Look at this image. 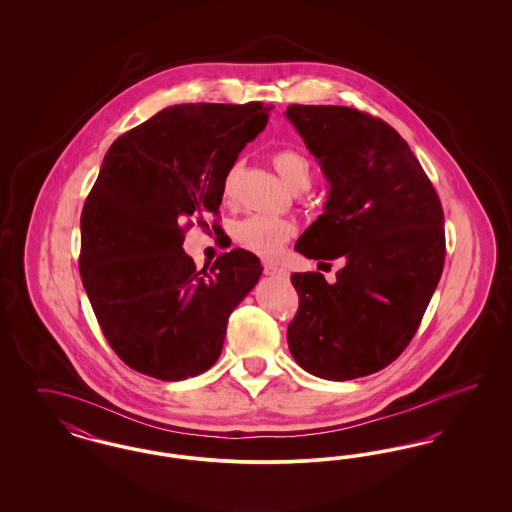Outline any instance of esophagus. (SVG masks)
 I'll return each mask as SVG.
<instances>
[{
    "label": "esophagus",
    "instance_id": "34e87169",
    "mask_svg": "<svg viewBox=\"0 0 512 512\" xmlns=\"http://www.w3.org/2000/svg\"><path fill=\"white\" fill-rule=\"evenodd\" d=\"M265 274H267V276H274V278H282V280H286V278L290 276V272H288L286 268L278 267V265H270V263L265 265Z\"/></svg>",
    "mask_w": 512,
    "mask_h": 512
}]
</instances>
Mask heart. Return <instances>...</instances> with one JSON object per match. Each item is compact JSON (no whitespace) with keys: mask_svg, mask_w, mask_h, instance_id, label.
Segmentation results:
<instances>
[{"mask_svg":"<svg viewBox=\"0 0 512 512\" xmlns=\"http://www.w3.org/2000/svg\"><path fill=\"white\" fill-rule=\"evenodd\" d=\"M272 163L293 192H303L309 188L311 165L301 151L293 147H282L274 151ZM236 172H238V165L228 172L224 180V188H222L224 195L230 194ZM293 232H295V226L290 220L280 219L274 215H249L236 224L234 238L251 253L272 259L282 251L284 245L290 242Z\"/></svg>","mask_w":512,"mask_h":512,"instance_id":"heart-1","label":"heart"}]
</instances>
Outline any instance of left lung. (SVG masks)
I'll return each mask as SVG.
<instances>
[{
	"label": "left lung",
	"mask_w": 512,
	"mask_h": 512,
	"mask_svg": "<svg viewBox=\"0 0 512 512\" xmlns=\"http://www.w3.org/2000/svg\"><path fill=\"white\" fill-rule=\"evenodd\" d=\"M330 192L297 240L307 259H343L328 284L295 272L297 315L288 326L295 363L345 382L393 363L413 340L445 261L443 209L409 144L388 122L340 105H290Z\"/></svg>",
	"instance_id": "1"
}]
</instances>
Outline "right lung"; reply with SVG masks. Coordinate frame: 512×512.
I'll return each instance as SVG.
<instances>
[{
	"label": "right lung",
	"mask_w": 512,
	"mask_h": 512,
	"mask_svg": "<svg viewBox=\"0 0 512 512\" xmlns=\"http://www.w3.org/2000/svg\"><path fill=\"white\" fill-rule=\"evenodd\" d=\"M272 105L182 103L109 147L80 217V276L103 336L130 368L178 382L217 363L230 313L261 278L245 249L197 270L184 224L219 215L224 180Z\"/></svg>",
	"instance_id": "obj_1"
}]
</instances>
